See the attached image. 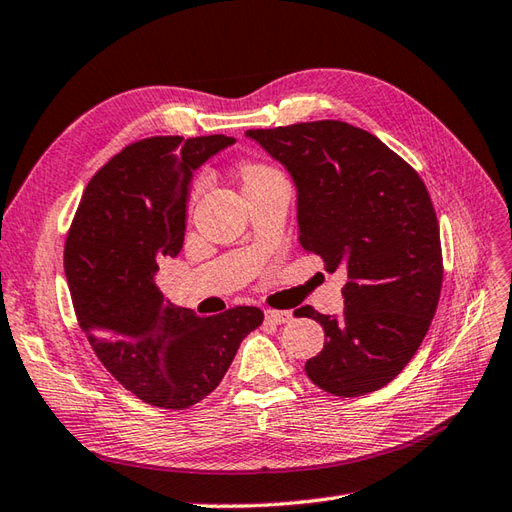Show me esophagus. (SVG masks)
<instances>
[{"label": "esophagus", "mask_w": 512, "mask_h": 512, "mask_svg": "<svg viewBox=\"0 0 512 512\" xmlns=\"http://www.w3.org/2000/svg\"><path fill=\"white\" fill-rule=\"evenodd\" d=\"M266 320H270V323H275V325L290 323L292 312H288V310H266Z\"/></svg>", "instance_id": "obj_1"}]
</instances>
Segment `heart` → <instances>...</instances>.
<instances>
[{
  "mask_svg": "<svg viewBox=\"0 0 512 512\" xmlns=\"http://www.w3.org/2000/svg\"><path fill=\"white\" fill-rule=\"evenodd\" d=\"M272 170H268V168H261V165H246L244 168V181H251V178H257V176H264V174H270ZM205 185V178H196V183H194V194H198L200 192V187Z\"/></svg>",
  "mask_w": 512,
  "mask_h": 512,
  "instance_id": "obj_1",
  "label": "heart"
}]
</instances>
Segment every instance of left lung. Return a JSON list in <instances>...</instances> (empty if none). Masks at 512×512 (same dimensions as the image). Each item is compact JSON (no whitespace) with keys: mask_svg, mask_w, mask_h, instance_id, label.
Listing matches in <instances>:
<instances>
[{"mask_svg":"<svg viewBox=\"0 0 512 512\" xmlns=\"http://www.w3.org/2000/svg\"><path fill=\"white\" fill-rule=\"evenodd\" d=\"M296 185L299 242L342 268L340 318L305 305L296 316L325 329V349L305 364L336 397L392 382L430 329L443 283L441 233L421 176L375 135L320 120L246 130Z\"/></svg>","mask_w":512,"mask_h":512,"instance_id":"obj_1","label":"left lung"}]
</instances>
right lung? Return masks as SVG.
<instances>
[{
  "label": "right lung",
  "mask_w": 512,
  "mask_h": 512,
  "mask_svg": "<svg viewBox=\"0 0 512 512\" xmlns=\"http://www.w3.org/2000/svg\"><path fill=\"white\" fill-rule=\"evenodd\" d=\"M235 144L227 135L148 137L95 172L65 242V275L80 329L117 382L150 406L183 410L222 382L259 307L196 316L163 299L161 257L185 240L194 170Z\"/></svg>",
  "instance_id": "1"
}]
</instances>
